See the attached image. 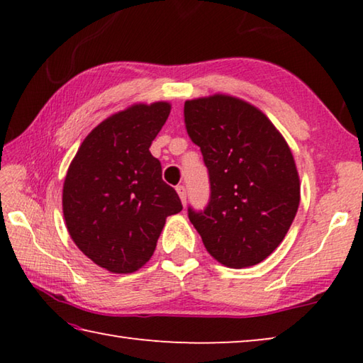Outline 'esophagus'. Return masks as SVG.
Instances as JSON below:
<instances>
[{
  "mask_svg": "<svg viewBox=\"0 0 363 363\" xmlns=\"http://www.w3.org/2000/svg\"><path fill=\"white\" fill-rule=\"evenodd\" d=\"M176 190H177V194H179V199L182 201V205H186L187 203V189L184 186H177Z\"/></svg>",
  "mask_w": 363,
  "mask_h": 363,
  "instance_id": "1",
  "label": "esophagus"
}]
</instances>
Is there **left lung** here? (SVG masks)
I'll return each mask as SVG.
<instances>
[{"instance_id":"1","label":"left lung","mask_w":363,"mask_h":363,"mask_svg":"<svg viewBox=\"0 0 363 363\" xmlns=\"http://www.w3.org/2000/svg\"><path fill=\"white\" fill-rule=\"evenodd\" d=\"M184 121L211 190L203 211L189 206L190 223L224 266L259 264L284 240L299 206L290 147L259 108L232 96L186 101Z\"/></svg>"}]
</instances>
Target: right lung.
I'll use <instances>...</instances> for the list:
<instances>
[{
  "instance_id": "add662e5",
  "label": "right lung",
  "mask_w": 363,
  "mask_h": 363,
  "mask_svg": "<svg viewBox=\"0 0 363 363\" xmlns=\"http://www.w3.org/2000/svg\"><path fill=\"white\" fill-rule=\"evenodd\" d=\"M169 112L168 102H153L108 116L86 136L67 171L62 210L72 240L113 274L143 267L164 220L182 210L149 150Z\"/></svg>"
}]
</instances>
